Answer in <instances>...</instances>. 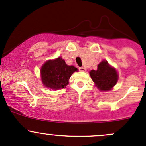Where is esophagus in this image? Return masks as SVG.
Segmentation results:
<instances>
[{"label": "esophagus", "mask_w": 146, "mask_h": 146, "mask_svg": "<svg viewBox=\"0 0 146 146\" xmlns=\"http://www.w3.org/2000/svg\"><path fill=\"white\" fill-rule=\"evenodd\" d=\"M79 70H80V71H82V72H85V70H86V69H85L84 67H80L79 68Z\"/></svg>", "instance_id": "34e87169"}]
</instances>
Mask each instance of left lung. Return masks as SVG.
I'll list each match as a JSON object with an SVG mask.
<instances>
[{
  "label": "left lung",
  "mask_w": 146,
  "mask_h": 146,
  "mask_svg": "<svg viewBox=\"0 0 146 146\" xmlns=\"http://www.w3.org/2000/svg\"><path fill=\"white\" fill-rule=\"evenodd\" d=\"M90 74L95 85L102 91L110 90L118 80L117 72L106 61H102L98 66V69L92 70Z\"/></svg>",
  "instance_id": "obj_1"
}]
</instances>
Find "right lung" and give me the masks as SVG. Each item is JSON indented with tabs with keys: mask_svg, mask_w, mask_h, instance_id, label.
<instances>
[{
	"mask_svg": "<svg viewBox=\"0 0 146 146\" xmlns=\"http://www.w3.org/2000/svg\"><path fill=\"white\" fill-rule=\"evenodd\" d=\"M78 70L73 66H68L61 57L46 61L41 69L42 82L51 89L64 88L68 84L71 75Z\"/></svg>",
	"mask_w": 146,
	"mask_h": 146,
	"instance_id": "1",
	"label": "right lung"
}]
</instances>
